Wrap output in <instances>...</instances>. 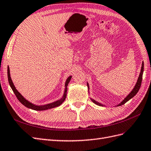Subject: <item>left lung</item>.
<instances>
[{
	"mask_svg": "<svg viewBox=\"0 0 151 151\" xmlns=\"http://www.w3.org/2000/svg\"><path fill=\"white\" fill-rule=\"evenodd\" d=\"M143 72H144V62H143L142 64V68H141L140 73V75H139V76H138V80H137V83H136V85H135V86L134 87L132 91H131V92H130V93H129L128 95H127L124 99L122 100V101L121 102V103H119V105H117V106H121V105H124V104H125L127 101H128L129 99H131V98H133L134 96L137 94V92H138L139 89H140V86H141L142 80ZM87 87H88V88H89V86H88V83H87ZM91 100H92V102H93V103H95V104H96V105H98V106H105V105H103V104H101V103H99V102H98V101H95V100L93 99H91Z\"/></svg>",
	"mask_w": 151,
	"mask_h": 151,
	"instance_id": "obj_1",
	"label": "left lung"
}]
</instances>
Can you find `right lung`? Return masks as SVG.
<instances>
[{
	"instance_id": "add662e5",
	"label": "right lung",
	"mask_w": 151,
	"mask_h": 151,
	"mask_svg": "<svg viewBox=\"0 0 151 151\" xmlns=\"http://www.w3.org/2000/svg\"><path fill=\"white\" fill-rule=\"evenodd\" d=\"M7 77H8L9 83L10 85L11 88H12V90L14 92V94L16 95L17 99L19 100V101H20V102L22 104V105H24L26 107L29 108V109H32V110H34L41 111V110H48V109H53V108L59 106L64 101V100H65V98H66V95H67L68 83H69V82H70L72 76H69L68 78H67L66 81H65V90H64V92L63 98H62L60 99H59V100H57V101H56L55 102L49 103V104H47V105H34V104H32V103L29 102L26 99H25L24 97H23V96L17 90V88H15V86H14V84L12 82V80H11V76H10V70H9V67H7Z\"/></svg>"
}]
</instances>
